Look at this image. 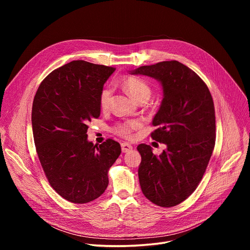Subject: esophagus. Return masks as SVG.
Returning a JSON list of instances; mask_svg holds the SVG:
<instances>
[{"label": "esophagus", "instance_id": "obj_1", "mask_svg": "<svg viewBox=\"0 0 250 250\" xmlns=\"http://www.w3.org/2000/svg\"><path fill=\"white\" fill-rule=\"evenodd\" d=\"M121 146H122V151L124 153H126V152H129L130 150H132V146L130 145L126 144V142H123Z\"/></svg>", "mask_w": 250, "mask_h": 250}]
</instances>
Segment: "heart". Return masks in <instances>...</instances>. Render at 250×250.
I'll list each match as a JSON object with an SVG mask.
<instances>
[{
	"label": "heart",
	"mask_w": 250,
	"mask_h": 250,
	"mask_svg": "<svg viewBox=\"0 0 250 250\" xmlns=\"http://www.w3.org/2000/svg\"><path fill=\"white\" fill-rule=\"evenodd\" d=\"M124 88L129 93V95L137 102L142 99H149L151 95L150 86L142 79L136 77H128L123 82ZM113 90L111 87H104L99 96V104L102 110H106L110 106ZM141 126V123L137 120L125 121L117 125L114 128L115 132L121 136L130 138L132 132Z\"/></svg>",
	"instance_id": "b5f03b06"
}]
</instances>
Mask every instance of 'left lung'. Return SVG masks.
I'll return each mask as SVG.
<instances>
[{"label":"left lung","mask_w":250,"mask_h":250,"mask_svg":"<svg viewBox=\"0 0 250 250\" xmlns=\"http://www.w3.org/2000/svg\"><path fill=\"white\" fill-rule=\"evenodd\" d=\"M133 75L160 82L163 100L151 137L167 146L157 156L141 144L138 178L141 191L153 204L170 208L185 201L198 187L216 142L215 105L206 83L176 60L141 66Z\"/></svg>","instance_id":"8db88e82"}]
</instances>
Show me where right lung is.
Segmentation results:
<instances>
[{
    "label": "right lung",
    "mask_w": 250,
    "mask_h": 250,
    "mask_svg": "<svg viewBox=\"0 0 250 250\" xmlns=\"http://www.w3.org/2000/svg\"><path fill=\"white\" fill-rule=\"evenodd\" d=\"M116 69L71 61L45 77L34 96L31 125L37 152L50 186L63 199L85 204L108 187L119 142L88 141V123L101 114L99 96Z\"/></svg>",
    "instance_id": "right-lung-1"
}]
</instances>
